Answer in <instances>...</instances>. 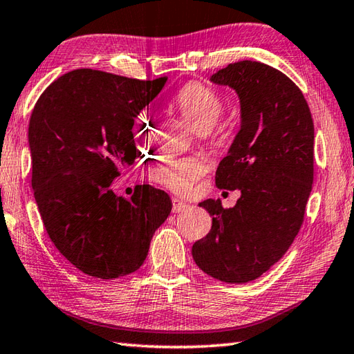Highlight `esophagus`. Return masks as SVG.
Returning a JSON list of instances; mask_svg holds the SVG:
<instances>
[{
    "instance_id": "obj_1",
    "label": "esophagus",
    "mask_w": 354,
    "mask_h": 354,
    "mask_svg": "<svg viewBox=\"0 0 354 354\" xmlns=\"http://www.w3.org/2000/svg\"><path fill=\"white\" fill-rule=\"evenodd\" d=\"M171 204H173V207H171L173 213H183V212H185L187 208H189V204H187V202L178 199V198H173Z\"/></svg>"
}]
</instances>
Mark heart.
I'll list each match as a JSON object with an SVG mask.
<instances>
[{
  "label": "heart",
  "mask_w": 354,
  "mask_h": 354,
  "mask_svg": "<svg viewBox=\"0 0 354 354\" xmlns=\"http://www.w3.org/2000/svg\"><path fill=\"white\" fill-rule=\"evenodd\" d=\"M171 104L178 114L201 133L212 131L223 109L222 97L213 88L198 82H190L179 88L171 97ZM147 120L149 117L146 114H141L138 123H146ZM204 170L205 164L199 158H181V160H170L167 164L153 169L152 178L153 181L173 192L185 193L192 189Z\"/></svg>",
  "instance_id": "b5f03b06"
}]
</instances>
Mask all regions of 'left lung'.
I'll return each mask as SVG.
<instances>
[{"instance_id":"1","label":"left lung","mask_w":354,"mask_h":354,"mask_svg":"<svg viewBox=\"0 0 354 354\" xmlns=\"http://www.w3.org/2000/svg\"><path fill=\"white\" fill-rule=\"evenodd\" d=\"M209 80L240 99V131L216 185L242 196L232 208L201 202L213 225L192 254L216 280L248 283L283 257L301 228L313 183V120L299 88L266 64H230Z\"/></svg>"}]
</instances>
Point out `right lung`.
I'll return each mask as SVG.
<instances>
[{
  "label": "right lung",
  "mask_w": 354,
  "mask_h": 354,
  "mask_svg": "<svg viewBox=\"0 0 354 354\" xmlns=\"http://www.w3.org/2000/svg\"><path fill=\"white\" fill-rule=\"evenodd\" d=\"M165 82L80 68L53 82L33 108L28 145L36 204L51 242L89 277L112 280L140 269L171 212L169 194L152 185H137L131 199L111 189L140 155L135 118Z\"/></svg>",
  "instance_id": "right-lung-1"
}]
</instances>
